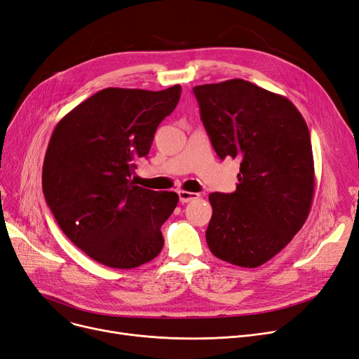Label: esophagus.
<instances>
[{
  "label": "esophagus",
  "instance_id": "esophagus-1",
  "mask_svg": "<svg viewBox=\"0 0 359 359\" xmlns=\"http://www.w3.org/2000/svg\"><path fill=\"white\" fill-rule=\"evenodd\" d=\"M178 197H180V202L181 203H189V202H193V200L198 198V194L197 193H191V191L180 190L178 191Z\"/></svg>",
  "mask_w": 359,
  "mask_h": 359
}]
</instances>
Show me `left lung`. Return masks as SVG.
Returning <instances> with one entry per match:
<instances>
[{"mask_svg":"<svg viewBox=\"0 0 359 359\" xmlns=\"http://www.w3.org/2000/svg\"><path fill=\"white\" fill-rule=\"evenodd\" d=\"M212 146L240 161L234 193H210V252L255 268L285 248L305 224L313 197L308 125L294 104L245 79L193 88Z\"/></svg>","mask_w":359,"mask_h":359,"instance_id":"8db88e82","label":"left lung"}]
</instances>
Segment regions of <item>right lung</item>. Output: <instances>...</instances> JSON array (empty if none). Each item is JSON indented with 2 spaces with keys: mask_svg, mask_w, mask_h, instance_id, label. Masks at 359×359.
Returning <instances> with one entry per match:
<instances>
[{
  "mask_svg": "<svg viewBox=\"0 0 359 359\" xmlns=\"http://www.w3.org/2000/svg\"><path fill=\"white\" fill-rule=\"evenodd\" d=\"M181 87L106 88L57 123L42 166V190L66 237L94 261L131 269L161 253V226L178 205L174 191L131 180Z\"/></svg>",
  "mask_w": 359,
  "mask_h": 359,
  "instance_id": "right-lung-1",
  "label": "right lung"
}]
</instances>
